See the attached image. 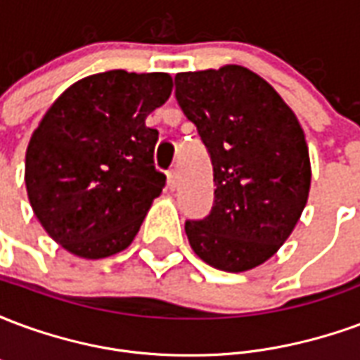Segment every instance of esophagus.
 <instances>
[{
	"mask_svg": "<svg viewBox=\"0 0 360 360\" xmlns=\"http://www.w3.org/2000/svg\"><path fill=\"white\" fill-rule=\"evenodd\" d=\"M177 185H179V177H177V172H175V169H172V172L167 173V187L172 188V191H175V188H177Z\"/></svg>",
	"mask_w": 360,
	"mask_h": 360,
	"instance_id": "obj_1",
	"label": "esophagus"
}]
</instances>
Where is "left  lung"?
Here are the masks:
<instances>
[{"label":"left lung","instance_id":"1","mask_svg":"<svg viewBox=\"0 0 360 360\" xmlns=\"http://www.w3.org/2000/svg\"><path fill=\"white\" fill-rule=\"evenodd\" d=\"M175 98L214 167V206L185 224L196 257L224 271L264 264L287 241L310 191V158L293 110L241 65L175 75Z\"/></svg>","mask_w":360,"mask_h":360}]
</instances>
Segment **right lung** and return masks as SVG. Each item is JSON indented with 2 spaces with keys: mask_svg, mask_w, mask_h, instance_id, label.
Wrapping results in <instances>:
<instances>
[{
  "mask_svg": "<svg viewBox=\"0 0 360 360\" xmlns=\"http://www.w3.org/2000/svg\"><path fill=\"white\" fill-rule=\"evenodd\" d=\"M167 73L90 75L59 96L30 136L25 183L46 233L89 260L125 250L165 185L146 117L172 94Z\"/></svg>",
  "mask_w": 360,
  "mask_h": 360,
  "instance_id": "obj_1",
  "label": "right lung"
}]
</instances>
